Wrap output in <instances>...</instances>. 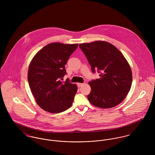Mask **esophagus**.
<instances>
[{
  "label": "esophagus",
  "mask_w": 155,
  "mask_h": 155,
  "mask_svg": "<svg viewBox=\"0 0 155 155\" xmlns=\"http://www.w3.org/2000/svg\"><path fill=\"white\" fill-rule=\"evenodd\" d=\"M78 87L79 88V87H82L83 85H84V84H82V83H78Z\"/></svg>",
  "instance_id": "34e87169"
}]
</instances>
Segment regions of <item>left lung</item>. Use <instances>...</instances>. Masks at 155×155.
<instances>
[{
	"label": "left lung",
	"mask_w": 155,
	"mask_h": 155,
	"mask_svg": "<svg viewBox=\"0 0 155 155\" xmlns=\"http://www.w3.org/2000/svg\"><path fill=\"white\" fill-rule=\"evenodd\" d=\"M93 73L99 79L89 82L91 90L87 96L95 106L109 109L120 104L129 92L132 71L123 54L114 45L105 41L79 45Z\"/></svg>",
	"instance_id": "obj_1"
}]
</instances>
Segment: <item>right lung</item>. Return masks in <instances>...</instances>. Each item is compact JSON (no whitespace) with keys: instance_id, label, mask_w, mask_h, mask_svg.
Here are the masks:
<instances>
[{"instance_id":"obj_1","label":"right lung","mask_w":155,"mask_h":155,"mask_svg":"<svg viewBox=\"0 0 155 155\" xmlns=\"http://www.w3.org/2000/svg\"><path fill=\"white\" fill-rule=\"evenodd\" d=\"M78 44L52 43L46 45L32 59L28 71L30 88L37 104L53 113L66 110L73 104L78 87L69 80L65 65Z\"/></svg>"}]
</instances>
